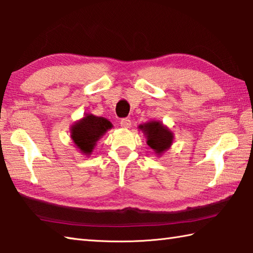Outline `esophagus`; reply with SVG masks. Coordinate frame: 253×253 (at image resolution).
Segmentation results:
<instances>
[{
	"label": "esophagus",
	"mask_w": 253,
	"mask_h": 253,
	"mask_svg": "<svg viewBox=\"0 0 253 253\" xmlns=\"http://www.w3.org/2000/svg\"><path fill=\"white\" fill-rule=\"evenodd\" d=\"M120 126H121L123 129H129V127L131 126V121L130 119H122L121 121H120Z\"/></svg>",
	"instance_id": "obj_1"
}]
</instances>
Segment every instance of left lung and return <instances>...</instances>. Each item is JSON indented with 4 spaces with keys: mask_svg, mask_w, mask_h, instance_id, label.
Listing matches in <instances>:
<instances>
[{
    "mask_svg": "<svg viewBox=\"0 0 253 253\" xmlns=\"http://www.w3.org/2000/svg\"><path fill=\"white\" fill-rule=\"evenodd\" d=\"M139 129L147 138V143L158 156L167 151L173 142V133L159 121H150L140 124Z\"/></svg>",
    "mask_w": 253,
    "mask_h": 253,
    "instance_id": "1",
    "label": "left lung"
}]
</instances>
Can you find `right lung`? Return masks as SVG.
I'll return each mask as SVG.
<instances>
[{"mask_svg":"<svg viewBox=\"0 0 253 253\" xmlns=\"http://www.w3.org/2000/svg\"><path fill=\"white\" fill-rule=\"evenodd\" d=\"M112 126V123L108 119L85 114V117L71 126V139L81 153L90 156L96 141Z\"/></svg>","mask_w":253,"mask_h":253,"instance_id":"1","label":"right lung"}]
</instances>
